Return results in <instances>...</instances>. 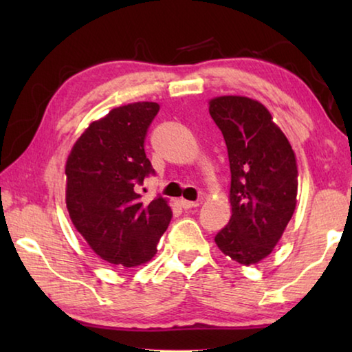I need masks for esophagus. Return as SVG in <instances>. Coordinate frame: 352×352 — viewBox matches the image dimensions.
<instances>
[{"mask_svg":"<svg viewBox=\"0 0 352 352\" xmlns=\"http://www.w3.org/2000/svg\"><path fill=\"white\" fill-rule=\"evenodd\" d=\"M178 201H180V206L184 208V210H189V208H195L200 205L199 201H190V200H184V199H180Z\"/></svg>","mask_w":352,"mask_h":352,"instance_id":"1","label":"esophagus"}]
</instances>
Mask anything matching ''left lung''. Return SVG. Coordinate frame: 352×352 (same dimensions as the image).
Instances as JSON below:
<instances>
[{
    "label": "left lung",
    "mask_w": 352,
    "mask_h": 352,
    "mask_svg": "<svg viewBox=\"0 0 352 352\" xmlns=\"http://www.w3.org/2000/svg\"><path fill=\"white\" fill-rule=\"evenodd\" d=\"M210 115L223 135L231 170V219L214 241L220 252L239 264H258L273 252L294 216L295 152L258 100L214 98Z\"/></svg>",
    "instance_id": "8db88e82"
}]
</instances>
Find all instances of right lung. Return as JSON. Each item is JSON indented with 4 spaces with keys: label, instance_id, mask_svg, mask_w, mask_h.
<instances>
[{
    "label": "right lung",
    "instance_id": "obj_1",
    "mask_svg": "<svg viewBox=\"0 0 352 352\" xmlns=\"http://www.w3.org/2000/svg\"><path fill=\"white\" fill-rule=\"evenodd\" d=\"M157 102H133L109 111L85 129L68 155L67 210L74 228L100 259L136 267L157 253L168 230V200L142 204L136 186L153 174L144 152Z\"/></svg>",
    "mask_w": 352,
    "mask_h": 352
}]
</instances>
